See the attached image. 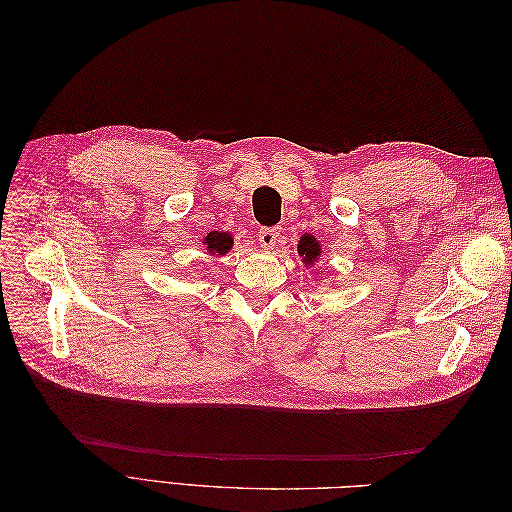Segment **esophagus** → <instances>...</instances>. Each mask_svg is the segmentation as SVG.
Instances as JSON below:
<instances>
[{
    "label": "esophagus",
    "mask_w": 512,
    "mask_h": 512,
    "mask_svg": "<svg viewBox=\"0 0 512 512\" xmlns=\"http://www.w3.org/2000/svg\"><path fill=\"white\" fill-rule=\"evenodd\" d=\"M280 228H275V226H269V228H260V232H258V241H260V245L265 247V250H271V247L277 243V239H280Z\"/></svg>",
    "instance_id": "1"
}]
</instances>
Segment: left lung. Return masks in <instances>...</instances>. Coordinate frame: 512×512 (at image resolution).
Segmentation results:
<instances>
[{"label":"left lung","mask_w":512,"mask_h":512,"mask_svg":"<svg viewBox=\"0 0 512 512\" xmlns=\"http://www.w3.org/2000/svg\"><path fill=\"white\" fill-rule=\"evenodd\" d=\"M299 254L303 256L305 265H312V262L320 256V243L312 235L301 237V241H299Z\"/></svg>","instance_id":"left-lung-1"}]
</instances>
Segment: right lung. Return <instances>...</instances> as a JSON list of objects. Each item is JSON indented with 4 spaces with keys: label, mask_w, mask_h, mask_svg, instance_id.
Wrapping results in <instances>:
<instances>
[{
    "label": "right lung",
    "mask_w": 512,
    "mask_h": 512,
    "mask_svg": "<svg viewBox=\"0 0 512 512\" xmlns=\"http://www.w3.org/2000/svg\"><path fill=\"white\" fill-rule=\"evenodd\" d=\"M205 245L209 247L211 254L222 256V254H226L230 250L232 237L226 235V232H209L207 239H205Z\"/></svg>",
    "instance_id": "1"
}]
</instances>
